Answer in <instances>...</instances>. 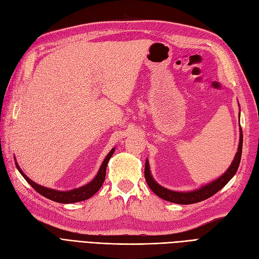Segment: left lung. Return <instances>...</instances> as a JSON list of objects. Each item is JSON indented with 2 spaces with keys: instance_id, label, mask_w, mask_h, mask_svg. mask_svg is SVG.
<instances>
[{
  "instance_id": "obj_1",
  "label": "left lung",
  "mask_w": 259,
  "mask_h": 259,
  "mask_svg": "<svg viewBox=\"0 0 259 259\" xmlns=\"http://www.w3.org/2000/svg\"><path fill=\"white\" fill-rule=\"evenodd\" d=\"M240 132L241 133H240L239 148H238V152L235 156L234 162L231 163L230 167L228 168V170L224 175L221 176L219 179L214 180L207 185L202 186L199 190H196V191L189 192V193H180V192L170 191V190L165 189V187H163V186H160L153 180L152 176H151V174H150V167H149V163L147 160L146 167H145V178H146V181H147L149 187L153 191V193H155L158 196L159 198H162L167 201H170V202L179 203V204H191V203L202 201L204 199H208L209 197H211V196L218 193L221 189H223V187H224L229 182L231 178L236 175V172L238 170L240 160H241L242 142H243L242 131L240 130Z\"/></svg>"
}]
</instances>
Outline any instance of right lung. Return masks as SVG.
I'll use <instances>...</instances> for the list:
<instances>
[{
	"label": "right lung",
	"mask_w": 259,
	"mask_h": 259,
	"mask_svg": "<svg viewBox=\"0 0 259 259\" xmlns=\"http://www.w3.org/2000/svg\"><path fill=\"white\" fill-rule=\"evenodd\" d=\"M114 152V149H112L110 152L108 153V155L106 156V158L104 159V162L100 168L99 172H97L96 177L94 179L84 186L79 187V189H75L72 191H67V192H60V191H56V190H51V189H47V187L40 186L38 184H36L35 182H33L32 180H30L28 177H26L21 169L18 166V164H16L18 170L20 171V174L23 176L24 179L28 181V183L33 187V189L36 191L37 193H39L40 195H42L44 197H46L50 200L57 201V202H61V203H72V202H78V201H82L85 200L88 198L92 197V196L99 191L104 181H105V177H106V167L107 164H108L110 157L112 156Z\"/></svg>",
	"instance_id": "right-lung-1"
}]
</instances>
